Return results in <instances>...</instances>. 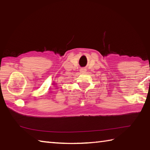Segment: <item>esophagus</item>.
<instances>
[{"instance_id": "obj_1", "label": "esophagus", "mask_w": 150, "mask_h": 150, "mask_svg": "<svg viewBox=\"0 0 150 150\" xmlns=\"http://www.w3.org/2000/svg\"><path fill=\"white\" fill-rule=\"evenodd\" d=\"M80 71H81V73H84V72L86 71V69H84V68H82V69H81Z\"/></svg>"}]
</instances>
